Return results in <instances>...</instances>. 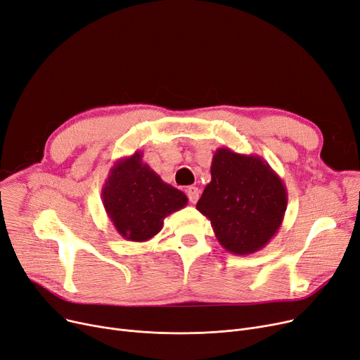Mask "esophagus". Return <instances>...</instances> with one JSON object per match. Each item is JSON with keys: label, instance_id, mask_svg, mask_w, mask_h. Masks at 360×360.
<instances>
[{"label": "esophagus", "instance_id": "1", "mask_svg": "<svg viewBox=\"0 0 360 360\" xmlns=\"http://www.w3.org/2000/svg\"><path fill=\"white\" fill-rule=\"evenodd\" d=\"M187 198H189L191 203H196L199 199V189L195 186H191L189 189H187Z\"/></svg>", "mask_w": 360, "mask_h": 360}]
</instances>
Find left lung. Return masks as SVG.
I'll list each match as a JSON object with an SVG mask.
<instances>
[{
    "label": "left lung",
    "instance_id": "obj_1",
    "mask_svg": "<svg viewBox=\"0 0 360 360\" xmlns=\"http://www.w3.org/2000/svg\"><path fill=\"white\" fill-rule=\"evenodd\" d=\"M196 210L211 221L217 240L227 252L250 255L265 248L280 230L287 191L264 158L218 148L211 181Z\"/></svg>",
    "mask_w": 360,
    "mask_h": 360
}]
</instances>
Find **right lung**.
<instances>
[{
	"instance_id": "add662e5",
	"label": "right lung",
	"mask_w": 360,
	"mask_h": 360,
	"mask_svg": "<svg viewBox=\"0 0 360 360\" xmlns=\"http://www.w3.org/2000/svg\"><path fill=\"white\" fill-rule=\"evenodd\" d=\"M143 153L120 158L102 187V203L118 234L129 242H146L157 236L164 218L187 205V196L162 179Z\"/></svg>"
}]
</instances>
